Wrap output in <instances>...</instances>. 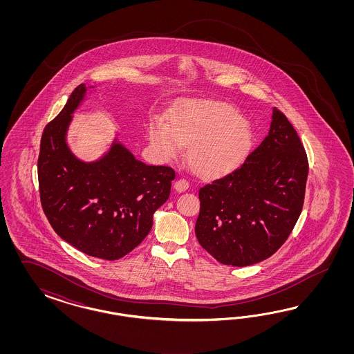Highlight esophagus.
<instances>
[{
	"instance_id": "obj_1",
	"label": "esophagus",
	"mask_w": 354,
	"mask_h": 354,
	"mask_svg": "<svg viewBox=\"0 0 354 354\" xmlns=\"http://www.w3.org/2000/svg\"><path fill=\"white\" fill-rule=\"evenodd\" d=\"M174 188L178 191V192H184V191H187L188 188H189V183L187 182L185 179H178L176 182L174 183Z\"/></svg>"
}]
</instances>
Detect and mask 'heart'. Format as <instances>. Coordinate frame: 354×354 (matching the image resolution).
<instances>
[{"label": "heart", "instance_id": "b5f03b06", "mask_svg": "<svg viewBox=\"0 0 354 354\" xmlns=\"http://www.w3.org/2000/svg\"><path fill=\"white\" fill-rule=\"evenodd\" d=\"M149 140L157 157L171 161L188 147V161L203 176H221L235 170L247 157L253 133L235 107L219 101H188L171 117L150 124Z\"/></svg>", "mask_w": 354, "mask_h": 354}]
</instances>
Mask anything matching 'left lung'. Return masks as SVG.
I'll return each instance as SVG.
<instances>
[{"instance_id": "left-lung-1", "label": "left lung", "mask_w": 354, "mask_h": 354, "mask_svg": "<svg viewBox=\"0 0 354 354\" xmlns=\"http://www.w3.org/2000/svg\"><path fill=\"white\" fill-rule=\"evenodd\" d=\"M309 163L287 117L272 110L268 135L236 170L200 188L196 237L223 265L271 257L301 214Z\"/></svg>"}]
</instances>
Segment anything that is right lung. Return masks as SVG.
Segmentation results:
<instances>
[{
    "instance_id": "add662e5",
    "label": "right lung",
    "mask_w": 354,
    "mask_h": 354,
    "mask_svg": "<svg viewBox=\"0 0 354 354\" xmlns=\"http://www.w3.org/2000/svg\"><path fill=\"white\" fill-rule=\"evenodd\" d=\"M86 92V84L76 86L44 129L37 161L40 200L61 239L91 257L114 261L149 234L154 212L170 196L175 171L145 165L118 141L98 161L77 160L66 133Z\"/></svg>"
}]
</instances>
